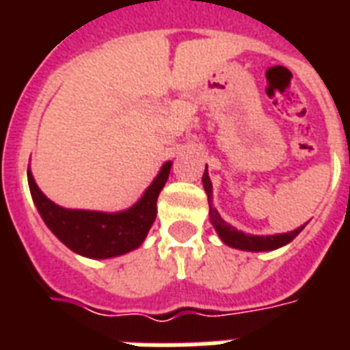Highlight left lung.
<instances>
[{
	"mask_svg": "<svg viewBox=\"0 0 350 350\" xmlns=\"http://www.w3.org/2000/svg\"><path fill=\"white\" fill-rule=\"evenodd\" d=\"M203 187H205V192H207L208 196V216H211V221H213L214 229H216L218 236L221 238V241L229 245V247L241 250H252V252L274 250L278 247L287 245L288 241H293L304 230L305 225L298 227L296 230H291V232L274 234V236H252V234L241 232V230L234 229L232 225H229L227 221H224L218 211L213 207V183H211V178L207 174V169L203 172Z\"/></svg>",
	"mask_w": 350,
	"mask_h": 350,
	"instance_id": "left-lung-1",
	"label": "left lung"
}]
</instances>
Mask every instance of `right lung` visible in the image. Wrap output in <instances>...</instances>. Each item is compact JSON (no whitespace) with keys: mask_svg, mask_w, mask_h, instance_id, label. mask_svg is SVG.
<instances>
[{"mask_svg":"<svg viewBox=\"0 0 350 350\" xmlns=\"http://www.w3.org/2000/svg\"><path fill=\"white\" fill-rule=\"evenodd\" d=\"M170 167L172 163L167 161L142 200L131 208L116 214L59 207L38 189L30 170L27 172V178L36 207L57 239L78 254L103 260L131 252L143 243L156 219V202L165 181L169 180Z\"/></svg>","mask_w":350,"mask_h":350,"instance_id":"add662e5","label":"right lung"}]
</instances>
